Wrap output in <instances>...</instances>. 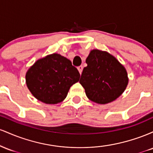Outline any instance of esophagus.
Instances as JSON below:
<instances>
[{
  "mask_svg": "<svg viewBox=\"0 0 153 153\" xmlns=\"http://www.w3.org/2000/svg\"><path fill=\"white\" fill-rule=\"evenodd\" d=\"M82 69H83V67H82V65H80V66L78 67V70L79 73H80V74H81V73H82Z\"/></svg>",
  "mask_w": 153,
  "mask_h": 153,
  "instance_id": "1",
  "label": "esophagus"
}]
</instances>
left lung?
<instances>
[{
    "label": "left lung",
    "instance_id": "8db88e82",
    "mask_svg": "<svg viewBox=\"0 0 153 153\" xmlns=\"http://www.w3.org/2000/svg\"><path fill=\"white\" fill-rule=\"evenodd\" d=\"M83 68L80 83L91 101L100 104L114 101L123 94L128 84L124 67L104 51L91 50Z\"/></svg>",
    "mask_w": 153,
    "mask_h": 153
}]
</instances>
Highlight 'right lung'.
Segmentation results:
<instances>
[{
  "label": "right lung",
  "instance_id": "obj_1",
  "mask_svg": "<svg viewBox=\"0 0 153 153\" xmlns=\"http://www.w3.org/2000/svg\"><path fill=\"white\" fill-rule=\"evenodd\" d=\"M79 78L80 73L71 61L57 53L38 59L26 74V85L31 94L47 104L62 101Z\"/></svg>",
  "mask_w": 153,
  "mask_h": 153
}]
</instances>
